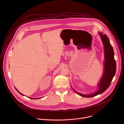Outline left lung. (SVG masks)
I'll return each instance as SVG.
<instances>
[{
	"label": "left lung",
	"mask_w": 124,
	"mask_h": 124,
	"mask_svg": "<svg viewBox=\"0 0 124 124\" xmlns=\"http://www.w3.org/2000/svg\"><path fill=\"white\" fill-rule=\"evenodd\" d=\"M102 41L104 49V73L99 85V89L95 93L91 95H84L77 91L75 92L78 95L86 98H91L104 92L109 86L112 80L115 75L116 64L114 57V51L109 39L105 34L99 33Z\"/></svg>",
	"instance_id": "8db88e82"
}]
</instances>
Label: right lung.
I'll return each instance as SVG.
<instances>
[{
  "label": "right lung",
  "mask_w": 124,
  "mask_h": 124,
  "mask_svg": "<svg viewBox=\"0 0 124 124\" xmlns=\"http://www.w3.org/2000/svg\"><path fill=\"white\" fill-rule=\"evenodd\" d=\"M15 89H16V91H17V92H19V93H20V94H21V95H23V94H21V93H20V92H19V91H18V90H17V89H16V88H15ZM30 98V99H37V98Z\"/></svg>",
  "instance_id": "add662e5"
}]
</instances>
